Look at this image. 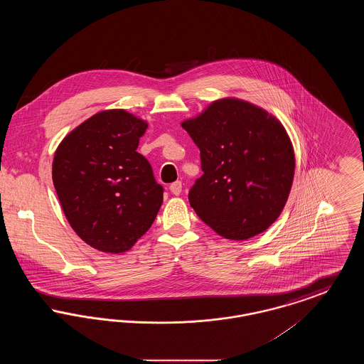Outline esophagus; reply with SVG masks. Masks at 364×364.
<instances>
[{
    "mask_svg": "<svg viewBox=\"0 0 364 364\" xmlns=\"http://www.w3.org/2000/svg\"><path fill=\"white\" fill-rule=\"evenodd\" d=\"M181 188H183L181 181H174V183L171 184V187H169V190H171L173 195H180L181 193Z\"/></svg>",
    "mask_w": 364,
    "mask_h": 364,
    "instance_id": "esophagus-1",
    "label": "esophagus"
}]
</instances>
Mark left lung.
Segmentation results:
<instances>
[{
    "label": "left lung",
    "instance_id": "1",
    "mask_svg": "<svg viewBox=\"0 0 364 364\" xmlns=\"http://www.w3.org/2000/svg\"><path fill=\"white\" fill-rule=\"evenodd\" d=\"M181 127L200 150L203 174L188 193L199 218L229 240L264 232L294 181V146L284 125L257 105L223 98Z\"/></svg>",
    "mask_w": 364,
    "mask_h": 364
}]
</instances>
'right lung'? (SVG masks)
Segmentation results:
<instances>
[{"label":"right lung","mask_w":364,"mask_h":364,"mask_svg":"<svg viewBox=\"0 0 364 364\" xmlns=\"http://www.w3.org/2000/svg\"><path fill=\"white\" fill-rule=\"evenodd\" d=\"M147 122L124 109L87 119L58 144L53 184L76 235L92 248L120 254L156 220L164 188L136 151Z\"/></svg>","instance_id":"add662e5"}]
</instances>
